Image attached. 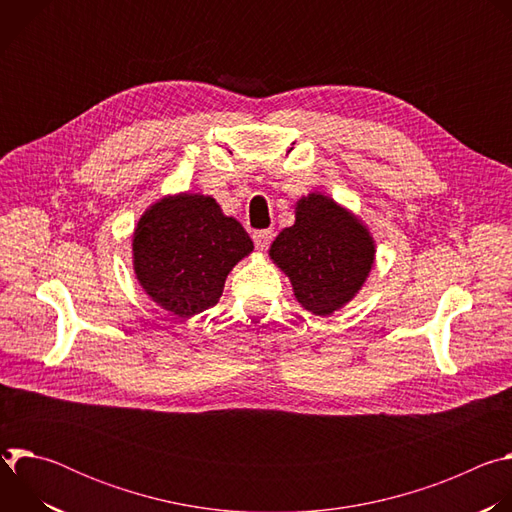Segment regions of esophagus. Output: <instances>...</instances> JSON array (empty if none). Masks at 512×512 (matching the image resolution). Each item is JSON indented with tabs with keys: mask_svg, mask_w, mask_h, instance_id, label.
Wrapping results in <instances>:
<instances>
[{
	"mask_svg": "<svg viewBox=\"0 0 512 512\" xmlns=\"http://www.w3.org/2000/svg\"><path fill=\"white\" fill-rule=\"evenodd\" d=\"M273 237H275V233L271 229H263V231H255L253 233V241H255L257 249H261V251H265L271 245Z\"/></svg>",
	"mask_w": 512,
	"mask_h": 512,
	"instance_id": "34e87169",
	"label": "esophagus"
}]
</instances>
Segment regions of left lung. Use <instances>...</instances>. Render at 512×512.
<instances>
[{"label":"left lung","instance_id":"left-lung-1","mask_svg":"<svg viewBox=\"0 0 512 512\" xmlns=\"http://www.w3.org/2000/svg\"><path fill=\"white\" fill-rule=\"evenodd\" d=\"M377 245L360 218L322 192L296 202V223L269 247L300 306L316 316L342 310L367 281Z\"/></svg>","mask_w":512,"mask_h":512}]
</instances>
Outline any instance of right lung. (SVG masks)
<instances>
[{
	"label": "right lung",
	"mask_w": 512,
	"mask_h": 512,
	"mask_svg": "<svg viewBox=\"0 0 512 512\" xmlns=\"http://www.w3.org/2000/svg\"><path fill=\"white\" fill-rule=\"evenodd\" d=\"M133 271L152 302L192 318L223 296L227 275L253 241L212 196L180 192L156 200L133 231Z\"/></svg>",
	"instance_id": "add662e5"
}]
</instances>
